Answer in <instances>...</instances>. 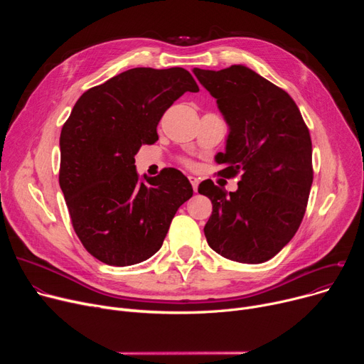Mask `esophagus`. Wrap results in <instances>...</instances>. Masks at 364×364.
Listing matches in <instances>:
<instances>
[{"mask_svg":"<svg viewBox=\"0 0 364 364\" xmlns=\"http://www.w3.org/2000/svg\"><path fill=\"white\" fill-rule=\"evenodd\" d=\"M188 180H190V183H192V187H193V190H195V192H198V186H199V180H198L196 177H188Z\"/></svg>","mask_w":364,"mask_h":364,"instance_id":"1","label":"esophagus"}]
</instances>
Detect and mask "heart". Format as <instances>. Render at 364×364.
Wrapping results in <instances>:
<instances>
[{
  "label": "heart",
  "instance_id": "1",
  "mask_svg": "<svg viewBox=\"0 0 364 364\" xmlns=\"http://www.w3.org/2000/svg\"><path fill=\"white\" fill-rule=\"evenodd\" d=\"M187 165H190V164H187Z\"/></svg>",
  "mask_w": 364,
  "mask_h": 364
}]
</instances>
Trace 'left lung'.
Instances as JSON below:
<instances>
[{
    "mask_svg": "<svg viewBox=\"0 0 364 364\" xmlns=\"http://www.w3.org/2000/svg\"><path fill=\"white\" fill-rule=\"evenodd\" d=\"M228 125L225 151L215 156L221 177L240 174L236 192L211 180L198 192L213 202L208 245L224 258L259 264L295 236L313 184L311 137L291 95L252 69L195 68Z\"/></svg>",
    "mask_w": 364,
    "mask_h": 364,
    "instance_id": "8db88e82",
    "label": "left lung"
}]
</instances>
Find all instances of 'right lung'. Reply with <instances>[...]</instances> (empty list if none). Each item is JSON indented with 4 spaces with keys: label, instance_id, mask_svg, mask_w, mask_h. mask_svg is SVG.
<instances>
[{
    "label": "right lung",
    "instance_id": "right-lung-1",
    "mask_svg": "<svg viewBox=\"0 0 364 364\" xmlns=\"http://www.w3.org/2000/svg\"><path fill=\"white\" fill-rule=\"evenodd\" d=\"M198 92L183 68H134L87 90L60 132L59 183L76 236L99 261L127 267L156 254L177 209L193 195L176 168L136 171L141 144L158 141L165 110Z\"/></svg>",
    "mask_w": 364,
    "mask_h": 364
}]
</instances>
